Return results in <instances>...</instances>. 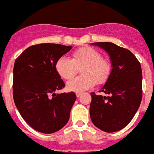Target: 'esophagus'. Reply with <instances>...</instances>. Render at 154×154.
<instances>
[{"label": "esophagus", "mask_w": 154, "mask_h": 154, "mask_svg": "<svg viewBox=\"0 0 154 154\" xmlns=\"http://www.w3.org/2000/svg\"><path fill=\"white\" fill-rule=\"evenodd\" d=\"M81 95H82V94H81V93H80V92L76 93V95H77V98H79V97H81Z\"/></svg>", "instance_id": "1"}]
</instances>
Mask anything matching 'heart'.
<instances>
[{"label": "heart", "instance_id": "heart-1", "mask_svg": "<svg viewBox=\"0 0 154 154\" xmlns=\"http://www.w3.org/2000/svg\"><path fill=\"white\" fill-rule=\"evenodd\" d=\"M81 67L82 76L69 81L66 85L70 91L81 92L94 87L96 82L102 85L106 82L111 73V64L107 59L102 58L99 51L91 47L77 49L72 59L62 56L55 63V70L64 80L72 79Z\"/></svg>", "mask_w": 154, "mask_h": 154}]
</instances>
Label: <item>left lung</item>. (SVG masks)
<instances>
[{
    "mask_svg": "<svg viewBox=\"0 0 154 154\" xmlns=\"http://www.w3.org/2000/svg\"><path fill=\"white\" fill-rule=\"evenodd\" d=\"M110 56L113 69L102 90L109 96L91 93L90 117L98 128L114 132L126 127L139 109L143 96V75L131 51L110 42H95Z\"/></svg>",
    "mask_w": 154,
    "mask_h": 154,
    "instance_id": "1",
    "label": "left lung"
}]
</instances>
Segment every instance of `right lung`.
<instances>
[{
	"label": "right lung",
	"mask_w": 154,
	"mask_h": 154,
	"mask_svg": "<svg viewBox=\"0 0 154 154\" xmlns=\"http://www.w3.org/2000/svg\"><path fill=\"white\" fill-rule=\"evenodd\" d=\"M71 48L58 44H39L27 48L15 59L14 102L26 122L39 132L54 133L69 121L77 96L73 91L55 94L65 84L55 65Z\"/></svg>",
	"instance_id": "add662e5"
}]
</instances>
